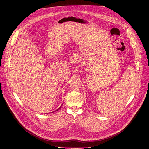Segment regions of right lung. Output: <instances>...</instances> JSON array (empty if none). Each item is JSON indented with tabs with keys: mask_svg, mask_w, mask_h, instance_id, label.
<instances>
[{
	"mask_svg": "<svg viewBox=\"0 0 149 149\" xmlns=\"http://www.w3.org/2000/svg\"><path fill=\"white\" fill-rule=\"evenodd\" d=\"M61 106H62V105H61ZM61 106H60V107H59V108H58V109H57V110H56V111H58V110H59V109H60V108L61 107Z\"/></svg>",
	"mask_w": 149,
	"mask_h": 149,
	"instance_id": "1",
	"label": "right lung"
}]
</instances>
